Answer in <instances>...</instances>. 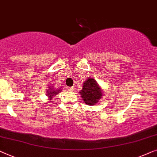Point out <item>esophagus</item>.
Wrapping results in <instances>:
<instances>
[{"label":"esophagus","instance_id":"34e87169","mask_svg":"<svg viewBox=\"0 0 157 157\" xmlns=\"http://www.w3.org/2000/svg\"><path fill=\"white\" fill-rule=\"evenodd\" d=\"M74 90H75V87H68V91H70V92H73Z\"/></svg>","mask_w":157,"mask_h":157}]
</instances>
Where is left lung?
I'll return each instance as SVG.
<instances>
[{
    "instance_id": "left-lung-1",
    "label": "left lung",
    "mask_w": 157,
    "mask_h": 157,
    "mask_svg": "<svg viewBox=\"0 0 157 157\" xmlns=\"http://www.w3.org/2000/svg\"><path fill=\"white\" fill-rule=\"evenodd\" d=\"M79 94L85 103L90 106L96 105L103 96L102 89L95 79L92 78L86 79Z\"/></svg>"
}]
</instances>
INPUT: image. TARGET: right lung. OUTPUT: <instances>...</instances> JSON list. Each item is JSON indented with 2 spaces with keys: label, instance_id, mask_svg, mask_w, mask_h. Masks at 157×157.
Here are the masks:
<instances>
[{
  "label": "right lung",
  "instance_id": "obj_1",
  "mask_svg": "<svg viewBox=\"0 0 157 157\" xmlns=\"http://www.w3.org/2000/svg\"><path fill=\"white\" fill-rule=\"evenodd\" d=\"M62 91V90L60 88H56L54 87V86H52V87H50V88L49 87V90H47V94H46V95H47L48 98H49L50 100H52V98H53V97H55L56 95H57V94L59 93Z\"/></svg>",
  "mask_w": 157,
  "mask_h": 157
}]
</instances>
